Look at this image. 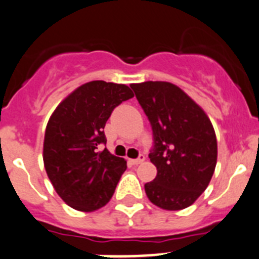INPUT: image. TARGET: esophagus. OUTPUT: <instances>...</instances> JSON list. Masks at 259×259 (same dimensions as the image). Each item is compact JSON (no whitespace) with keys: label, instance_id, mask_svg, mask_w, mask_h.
Instances as JSON below:
<instances>
[{"label":"esophagus","instance_id":"34e87169","mask_svg":"<svg viewBox=\"0 0 259 259\" xmlns=\"http://www.w3.org/2000/svg\"><path fill=\"white\" fill-rule=\"evenodd\" d=\"M144 160H145V155L144 154H140L137 159H131V160H130V162H131V164H134V165H139V164H141V162L144 161Z\"/></svg>","mask_w":259,"mask_h":259}]
</instances>
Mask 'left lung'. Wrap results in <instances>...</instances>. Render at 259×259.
I'll return each mask as SVG.
<instances>
[{
    "instance_id": "8db88e82",
    "label": "left lung",
    "mask_w": 259,
    "mask_h": 259,
    "mask_svg": "<svg viewBox=\"0 0 259 259\" xmlns=\"http://www.w3.org/2000/svg\"><path fill=\"white\" fill-rule=\"evenodd\" d=\"M152 130L149 157L157 174L145 184L154 205L188 207L207 188L218 160L216 135L206 113L178 86L164 81L132 83Z\"/></svg>"
}]
</instances>
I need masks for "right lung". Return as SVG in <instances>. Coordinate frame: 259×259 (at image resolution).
<instances>
[{"mask_svg":"<svg viewBox=\"0 0 259 259\" xmlns=\"http://www.w3.org/2000/svg\"><path fill=\"white\" fill-rule=\"evenodd\" d=\"M134 98L122 83L91 81L68 95L46 128L43 160L58 196L75 210L90 212L107 205L127 169L122 157L100 146L115 107Z\"/></svg>","mask_w":259,"mask_h":259,"instance_id":"right-lung-1","label":"right lung"}]
</instances>
